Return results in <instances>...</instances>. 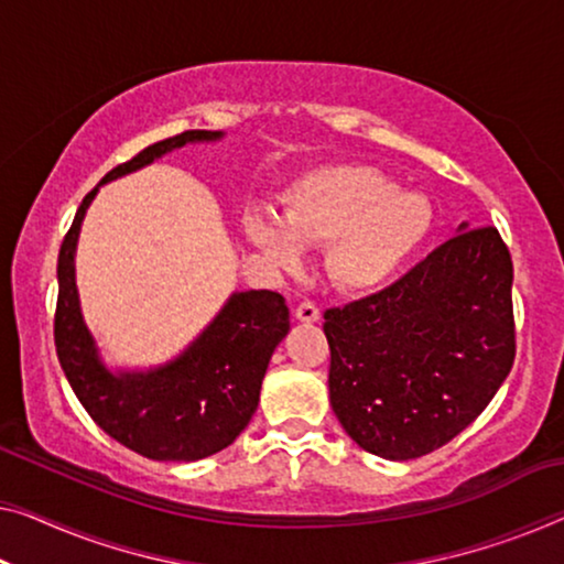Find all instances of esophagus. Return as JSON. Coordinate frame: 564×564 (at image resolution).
<instances>
[{
	"label": "esophagus",
	"mask_w": 564,
	"mask_h": 564,
	"mask_svg": "<svg viewBox=\"0 0 564 564\" xmlns=\"http://www.w3.org/2000/svg\"><path fill=\"white\" fill-rule=\"evenodd\" d=\"M296 318H299V322H306V324L318 322V318H322V308H318L314 301L306 299L296 306Z\"/></svg>",
	"instance_id": "esophagus-1"
}]
</instances>
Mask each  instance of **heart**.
Segmentation results:
<instances>
[{
  "instance_id": "1",
  "label": "heart",
  "mask_w": 564,
  "mask_h": 564,
  "mask_svg": "<svg viewBox=\"0 0 564 564\" xmlns=\"http://www.w3.org/2000/svg\"><path fill=\"white\" fill-rule=\"evenodd\" d=\"M423 197L400 192L367 164H326L306 172L281 197V225L250 213L246 235L279 268L299 263V246H326L336 289L369 293L388 283L431 232Z\"/></svg>"
}]
</instances>
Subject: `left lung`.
<instances>
[{
    "label": "left lung",
    "mask_w": 564,
    "mask_h": 564,
    "mask_svg": "<svg viewBox=\"0 0 564 564\" xmlns=\"http://www.w3.org/2000/svg\"><path fill=\"white\" fill-rule=\"evenodd\" d=\"M511 281L499 230L464 223L388 289L324 311L332 408L359 448L417 458L481 415L517 355Z\"/></svg>",
    "instance_id": "8db88e82"
}]
</instances>
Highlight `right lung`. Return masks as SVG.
Wrapping results in <instances>:
<instances>
[{
  "label": "right lung",
  "mask_w": 564,
  "mask_h": 564,
  "mask_svg": "<svg viewBox=\"0 0 564 564\" xmlns=\"http://www.w3.org/2000/svg\"><path fill=\"white\" fill-rule=\"evenodd\" d=\"M220 131H182L113 166L104 182L154 162L187 141L220 139ZM100 182V184H104ZM83 197L57 256L55 349L75 398L100 431L151 460H199L228 448L250 423L273 349L289 334V306L275 291L232 293L215 322L174 362L154 372L111 375L80 316L75 289V242L96 197Z\"/></svg>",
  "instance_id": "add662e5"
}]
</instances>
